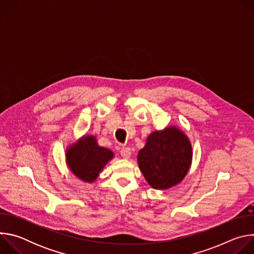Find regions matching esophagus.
<instances>
[{
	"instance_id": "obj_1",
	"label": "esophagus",
	"mask_w": 254,
	"mask_h": 254,
	"mask_svg": "<svg viewBox=\"0 0 254 254\" xmlns=\"http://www.w3.org/2000/svg\"><path fill=\"white\" fill-rule=\"evenodd\" d=\"M130 149L129 148H127V147H126V148H122V150H121V155H122V157L123 158H125V159H128L129 157H130Z\"/></svg>"
}]
</instances>
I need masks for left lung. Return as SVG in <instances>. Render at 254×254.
I'll list each match as a JSON object with an SVG mask.
<instances>
[{
    "mask_svg": "<svg viewBox=\"0 0 254 254\" xmlns=\"http://www.w3.org/2000/svg\"><path fill=\"white\" fill-rule=\"evenodd\" d=\"M192 161L188 137L176 127L151 133L138 152L137 162L147 182L155 189H168L186 176Z\"/></svg>",
    "mask_w": 254,
    "mask_h": 254,
    "instance_id": "1",
    "label": "left lung"
}]
</instances>
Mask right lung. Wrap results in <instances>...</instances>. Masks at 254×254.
<instances>
[{
	"label": "right lung",
	"instance_id": "add662e5",
	"mask_svg": "<svg viewBox=\"0 0 254 254\" xmlns=\"http://www.w3.org/2000/svg\"><path fill=\"white\" fill-rule=\"evenodd\" d=\"M71 171L79 179L91 183L114 154L108 149L99 147L94 136H84L66 154Z\"/></svg>",
	"mask_w": 254,
	"mask_h": 254
}]
</instances>
